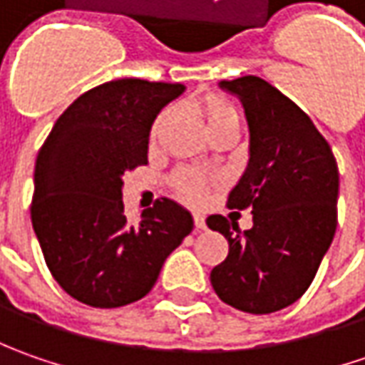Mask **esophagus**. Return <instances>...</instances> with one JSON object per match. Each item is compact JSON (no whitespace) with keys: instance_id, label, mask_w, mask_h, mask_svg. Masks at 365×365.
Here are the masks:
<instances>
[{"instance_id":"obj_1","label":"esophagus","mask_w":365,"mask_h":365,"mask_svg":"<svg viewBox=\"0 0 365 365\" xmlns=\"http://www.w3.org/2000/svg\"><path fill=\"white\" fill-rule=\"evenodd\" d=\"M192 219H195V227H197V230H205V227H207V225H205L203 213H192Z\"/></svg>"}]
</instances>
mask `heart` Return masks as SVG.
I'll use <instances>...</instances> for the list:
<instances>
[{"mask_svg":"<svg viewBox=\"0 0 365 365\" xmlns=\"http://www.w3.org/2000/svg\"><path fill=\"white\" fill-rule=\"evenodd\" d=\"M199 111L203 113L205 121H207V128H213V125H221V123H227V121H237V111L230 106L227 101H223L221 97H203L197 101ZM170 111H162L160 115L156 118L154 125H152V142L158 138L160 128L164 125V121L168 120ZM175 189L180 192V197L189 199V201H201L205 197V178L199 176L197 173H190V170H178L175 175Z\"/></svg>","mask_w":365,"mask_h":365,"instance_id":"heart-1","label":"heart"}]
</instances>
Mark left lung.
I'll return each instance as SVG.
<instances>
[{
    "label": "left lung",
    "instance_id": "1",
    "mask_svg": "<svg viewBox=\"0 0 365 365\" xmlns=\"http://www.w3.org/2000/svg\"><path fill=\"white\" fill-rule=\"evenodd\" d=\"M219 87L240 97L250 125V160L227 207L252 209L254 225L240 232L223 215L207 217L230 244L211 284L233 309L268 315L301 299L329 250L339 170L311 118L270 83L247 75Z\"/></svg>",
    "mask_w": 365,
    "mask_h": 365
}]
</instances>
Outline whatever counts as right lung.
<instances>
[{
  "mask_svg": "<svg viewBox=\"0 0 365 365\" xmlns=\"http://www.w3.org/2000/svg\"><path fill=\"white\" fill-rule=\"evenodd\" d=\"M182 91L180 83L142 78L103 83L66 107L38 152L32 225L50 274L78 302L140 301L192 232L189 211L166 197L135 225L121 201L123 175L148 164L156 115Z\"/></svg>",
  "mask_w": 365,
  "mask_h": 365,
  "instance_id": "add662e5",
  "label": "right lung"
}]
</instances>
